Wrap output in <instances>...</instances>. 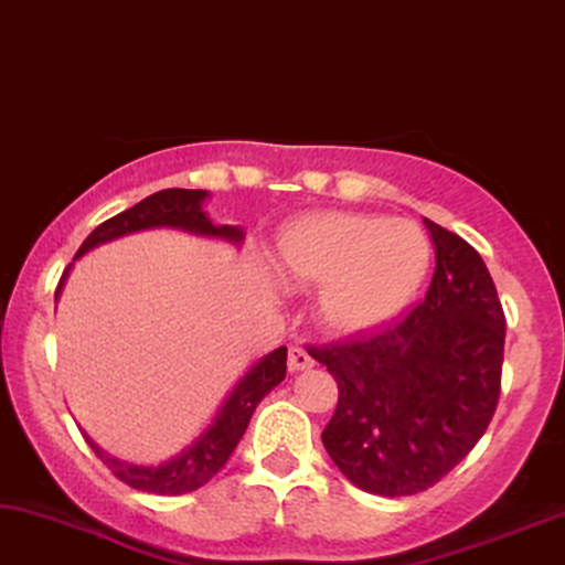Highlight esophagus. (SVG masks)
<instances>
[{
  "label": "esophagus",
  "mask_w": 565,
  "mask_h": 565,
  "mask_svg": "<svg viewBox=\"0 0 565 565\" xmlns=\"http://www.w3.org/2000/svg\"><path fill=\"white\" fill-rule=\"evenodd\" d=\"M312 364H315V359L302 349V345H291V349H289V372L312 370Z\"/></svg>",
  "instance_id": "obj_1"
}]
</instances>
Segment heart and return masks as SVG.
<instances>
[{
    "label": "heart",
    "instance_id": "b5f03b06",
    "mask_svg": "<svg viewBox=\"0 0 565 565\" xmlns=\"http://www.w3.org/2000/svg\"><path fill=\"white\" fill-rule=\"evenodd\" d=\"M428 255L426 235L413 222L318 212L278 232L274 268L291 289L322 287L320 310L330 330L364 335L413 302Z\"/></svg>",
    "mask_w": 565,
    "mask_h": 565
}]
</instances>
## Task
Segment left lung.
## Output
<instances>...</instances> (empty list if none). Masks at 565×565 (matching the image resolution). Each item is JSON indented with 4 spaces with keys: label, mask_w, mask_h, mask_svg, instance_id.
<instances>
[{
    "label": "left lung",
    "mask_w": 565,
    "mask_h": 565,
    "mask_svg": "<svg viewBox=\"0 0 565 565\" xmlns=\"http://www.w3.org/2000/svg\"><path fill=\"white\" fill-rule=\"evenodd\" d=\"M436 268L403 320L343 343L310 345L338 382L322 431L330 460L361 491L413 495L460 465L501 395L507 318L476 247L431 220Z\"/></svg>",
    "instance_id": "8db88e82"
}]
</instances>
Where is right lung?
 Returning <instances> with one entry per match:
<instances>
[{"mask_svg": "<svg viewBox=\"0 0 565 565\" xmlns=\"http://www.w3.org/2000/svg\"><path fill=\"white\" fill-rule=\"evenodd\" d=\"M206 199V191H188V188H164V191L147 195V199L139 201L137 206L110 216L108 222H103L100 227L89 232L74 258H82V255L93 250V247L110 243V239L154 227H172L193 232V235L220 237L230 239V243L235 245L243 243V227H237V224H214L209 220L204 212ZM70 268L64 270L62 281H58L56 297L62 295L64 278L70 274ZM284 377H287V345L270 351L268 356H263L260 361H255L245 377L237 382L235 390H232L227 401H224L206 431L201 434L191 447H185L183 452L170 457V460H164L160 465H131L126 460H118V457H113L105 452V449L97 447L89 436H85V439L89 449L100 457L105 468H108L118 480H124L126 486L157 495L191 493L195 488L206 486L209 480L227 465L230 455L235 452L247 424H250L253 411L258 408L263 397H266Z\"/></svg>", "mask_w": 565, "mask_h": 565, "instance_id": "right-lung-1", "label": "right lung"}]
</instances>
